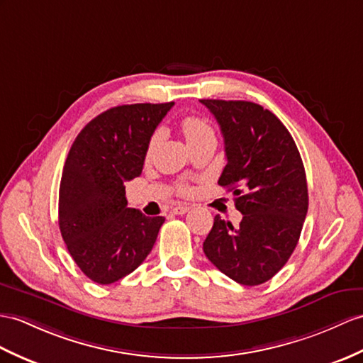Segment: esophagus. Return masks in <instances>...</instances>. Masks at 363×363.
I'll list each match as a JSON object with an SVG mask.
<instances>
[{
	"instance_id": "esophagus-1",
	"label": "esophagus",
	"mask_w": 363,
	"mask_h": 363,
	"mask_svg": "<svg viewBox=\"0 0 363 363\" xmlns=\"http://www.w3.org/2000/svg\"><path fill=\"white\" fill-rule=\"evenodd\" d=\"M188 211H189V206H188V205H179V206H175V208L172 209V214L183 216V214H186Z\"/></svg>"
}]
</instances>
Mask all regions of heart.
<instances>
[{"mask_svg":"<svg viewBox=\"0 0 363 363\" xmlns=\"http://www.w3.org/2000/svg\"><path fill=\"white\" fill-rule=\"evenodd\" d=\"M182 130L184 137H186L189 146L199 143V141L203 140H208V138H216L214 135V129L211 128L209 121L203 117H199V115H188V117H184L182 120ZM158 141V134H154L149 140L147 143V149H146V157H149L152 154L154 147ZM182 192L184 194H189L191 189L189 188H182Z\"/></svg>","mask_w":363,"mask_h":363,"instance_id":"heart-1","label":"heart"}]
</instances>
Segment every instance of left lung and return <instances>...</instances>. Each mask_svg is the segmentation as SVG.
I'll return each instance as SVG.
<instances>
[{"label": "left lung", "mask_w": 363, "mask_h": 363, "mask_svg": "<svg viewBox=\"0 0 363 363\" xmlns=\"http://www.w3.org/2000/svg\"><path fill=\"white\" fill-rule=\"evenodd\" d=\"M225 138L226 166L218 184L242 212L234 228L216 216L203 242L206 257L237 284L272 279L296 250L308 212L302 157L276 115L251 101L200 100Z\"/></svg>", "instance_id": "8db88e82"}]
</instances>
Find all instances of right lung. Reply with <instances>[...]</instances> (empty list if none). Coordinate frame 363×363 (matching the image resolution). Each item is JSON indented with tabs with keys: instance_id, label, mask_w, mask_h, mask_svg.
<instances>
[{
	"instance_id": "obj_1",
	"label": "right lung",
	"mask_w": 363,
	"mask_h": 363,
	"mask_svg": "<svg viewBox=\"0 0 363 363\" xmlns=\"http://www.w3.org/2000/svg\"><path fill=\"white\" fill-rule=\"evenodd\" d=\"M174 103L123 104L77 135L63 167L58 223L86 277L109 285L145 262L164 217L128 208L125 183L141 174L147 143Z\"/></svg>"
}]
</instances>
